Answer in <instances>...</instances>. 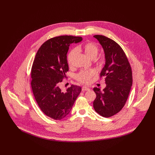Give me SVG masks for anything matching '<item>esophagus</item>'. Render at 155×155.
Segmentation results:
<instances>
[{"label": "esophagus", "mask_w": 155, "mask_h": 155, "mask_svg": "<svg viewBox=\"0 0 155 155\" xmlns=\"http://www.w3.org/2000/svg\"><path fill=\"white\" fill-rule=\"evenodd\" d=\"M90 90V88L87 87L86 86H83L82 87V91H89Z\"/></svg>", "instance_id": "1"}]
</instances>
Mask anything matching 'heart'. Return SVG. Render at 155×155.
Listing matches in <instances>:
<instances>
[{"label":"heart","instance_id":"b5f03b06","mask_svg":"<svg viewBox=\"0 0 155 155\" xmlns=\"http://www.w3.org/2000/svg\"><path fill=\"white\" fill-rule=\"evenodd\" d=\"M77 50H83L85 54L91 59L96 58L99 52V48L94 43L91 41L87 42L82 47H78L76 49H73L69 52L68 56V62L69 66H72L73 64L74 59L77 53ZM105 62L104 58H101L99 60V63L101 65H104ZM96 71L94 69L81 71L76 75V80L83 84H89L91 81V78L96 75Z\"/></svg>","mask_w":155,"mask_h":155}]
</instances>
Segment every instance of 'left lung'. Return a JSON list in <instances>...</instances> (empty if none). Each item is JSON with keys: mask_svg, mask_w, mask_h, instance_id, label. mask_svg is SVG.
I'll return each mask as SVG.
<instances>
[{"mask_svg": "<svg viewBox=\"0 0 155 155\" xmlns=\"http://www.w3.org/2000/svg\"><path fill=\"white\" fill-rule=\"evenodd\" d=\"M102 45L105 64L100 77H105L106 87L101 91L94 87L96 97L93 102L95 111L108 118L118 113L124 106L132 84L130 64L121 47L114 40L105 36H94Z\"/></svg>", "mask_w": 155, "mask_h": 155, "instance_id": "obj_1", "label": "left lung"}]
</instances>
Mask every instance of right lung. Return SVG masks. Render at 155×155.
Instances as JSON below:
<instances>
[{
  "mask_svg": "<svg viewBox=\"0 0 155 155\" xmlns=\"http://www.w3.org/2000/svg\"><path fill=\"white\" fill-rule=\"evenodd\" d=\"M81 37L62 35L51 38L38 49L31 69V87L35 101L44 114L59 120L67 116L81 91L72 84L63 91L61 83L69 71L67 54L71 43Z\"/></svg>",
  "mask_w": 155,
  "mask_h": 155,
  "instance_id": "1",
  "label": "right lung"
}]
</instances>
